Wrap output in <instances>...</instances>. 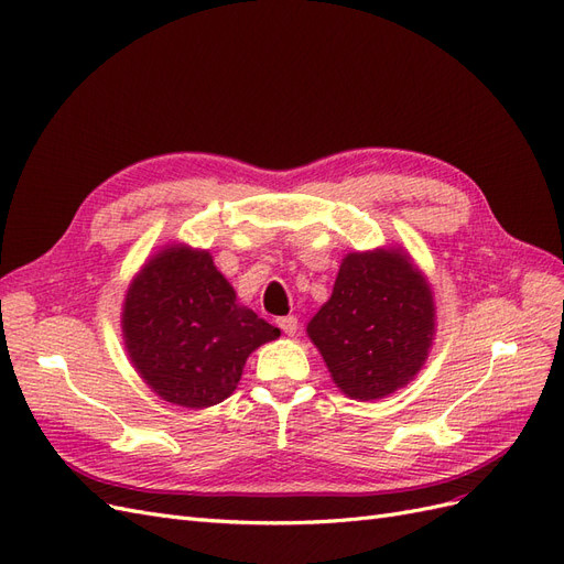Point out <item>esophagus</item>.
<instances>
[{"label":"esophagus","mask_w":564,"mask_h":564,"mask_svg":"<svg viewBox=\"0 0 564 564\" xmlns=\"http://www.w3.org/2000/svg\"><path fill=\"white\" fill-rule=\"evenodd\" d=\"M278 327L286 334V336H294L299 332V319L294 315H286V317H278Z\"/></svg>","instance_id":"esophagus-1"}]
</instances>
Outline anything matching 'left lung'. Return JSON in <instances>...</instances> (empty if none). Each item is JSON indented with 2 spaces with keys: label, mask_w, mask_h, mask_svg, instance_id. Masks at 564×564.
I'll return each mask as SVG.
<instances>
[{
  "label": "left lung",
  "mask_w": 564,
  "mask_h": 564,
  "mask_svg": "<svg viewBox=\"0 0 564 564\" xmlns=\"http://www.w3.org/2000/svg\"><path fill=\"white\" fill-rule=\"evenodd\" d=\"M431 284L402 249L352 251L308 336L340 392L379 400L412 381L433 346Z\"/></svg>",
  "instance_id": "8db88e82"
}]
</instances>
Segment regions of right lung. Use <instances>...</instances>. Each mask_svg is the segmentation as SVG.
<instances>
[{
  "label": "right lung",
  "instance_id": "add662e5",
  "mask_svg": "<svg viewBox=\"0 0 564 564\" xmlns=\"http://www.w3.org/2000/svg\"><path fill=\"white\" fill-rule=\"evenodd\" d=\"M124 346L141 379L166 402H224L247 357L280 329L237 303L209 251L164 247L133 278L122 308Z\"/></svg>",
  "mask_w": 564,
  "mask_h": 564
}]
</instances>
